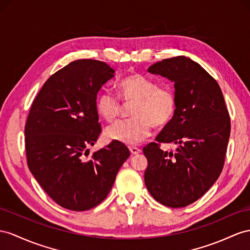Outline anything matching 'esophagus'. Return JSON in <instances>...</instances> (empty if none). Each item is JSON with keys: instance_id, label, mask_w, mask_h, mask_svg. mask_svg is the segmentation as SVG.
I'll return each instance as SVG.
<instances>
[{"instance_id": "34e87169", "label": "esophagus", "mask_w": 250, "mask_h": 250, "mask_svg": "<svg viewBox=\"0 0 250 250\" xmlns=\"http://www.w3.org/2000/svg\"><path fill=\"white\" fill-rule=\"evenodd\" d=\"M130 152L132 153L133 155H136V154H139L140 152H142V150L140 149H138V148H136V146H130Z\"/></svg>"}]
</instances>
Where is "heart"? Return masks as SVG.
Segmentation results:
<instances>
[{"label":"heart","instance_id":"b5f03b06","mask_svg":"<svg viewBox=\"0 0 250 250\" xmlns=\"http://www.w3.org/2000/svg\"><path fill=\"white\" fill-rule=\"evenodd\" d=\"M119 96L125 102H134L132 118L119 120L105 131L107 139L125 145H138L152 133L153 124L166 125L176 110V97L173 89L158 85L155 80L144 75L134 74L120 81ZM96 108L106 121L116 119L121 112L118 96L110 91L101 92L96 99Z\"/></svg>","mask_w":250,"mask_h":250}]
</instances>
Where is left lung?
<instances>
[{
  "label": "left lung",
  "instance_id": "1",
  "mask_svg": "<svg viewBox=\"0 0 250 250\" xmlns=\"http://www.w3.org/2000/svg\"><path fill=\"white\" fill-rule=\"evenodd\" d=\"M148 72L174 82L176 110L170 123L144 148L148 159L145 184L157 202L186 207L219 178L230 136V118L223 93L200 64L178 56L156 62ZM161 143H174L164 151Z\"/></svg>",
  "mask_w": 250,
  "mask_h": 250
}]
</instances>
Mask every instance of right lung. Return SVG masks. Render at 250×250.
Returning <instances> with one entry per match:
<instances>
[{
	"label": "right lung",
	"mask_w": 250,
	"mask_h": 250,
	"mask_svg": "<svg viewBox=\"0 0 250 250\" xmlns=\"http://www.w3.org/2000/svg\"><path fill=\"white\" fill-rule=\"evenodd\" d=\"M114 73L102 61L70 62L49 77L30 107L25 125L28 168L65 209L84 211L99 205L130 156L124 144L112 142L88 161L83 157L101 133L96 99Z\"/></svg>",
	"instance_id": "right-lung-1"
}]
</instances>
